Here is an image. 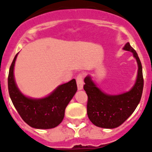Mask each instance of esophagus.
<instances>
[{
	"mask_svg": "<svg viewBox=\"0 0 152 152\" xmlns=\"http://www.w3.org/2000/svg\"><path fill=\"white\" fill-rule=\"evenodd\" d=\"M77 80V89L79 91L83 89V85H84V81H83V75L81 74L78 75L76 77Z\"/></svg>",
	"mask_w": 152,
	"mask_h": 152,
	"instance_id": "esophagus-1",
	"label": "esophagus"
}]
</instances>
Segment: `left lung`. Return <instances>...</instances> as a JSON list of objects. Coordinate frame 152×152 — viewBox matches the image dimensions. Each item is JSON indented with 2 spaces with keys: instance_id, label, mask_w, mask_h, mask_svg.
<instances>
[{
  "instance_id": "obj_1",
  "label": "left lung",
  "mask_w": 152,
  "mask_h": 152,
  "mask_svg": "<svg viewBox=\"0 0 152 152\" xmlns=\"http://www.w3.org/2000/svg\"><path fill=\"white\" fill-rule=\"evenodd\" d=\"M123 49L132 52L138 64L136 81L131 90L121 94H107L98 88L90 75L84 78V89L88 96L87 113L91 123L100 128L114 129L123 124L139 105L144 80L140 59L129 42Z\"/></svg>"
}]
</instances>
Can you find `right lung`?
I'll return each instance as SVG.
<instances>
[{
    "label": "right lung",
    "instance_id": "1",
    "mask_svg": "<svg viewBox=\"0 0 152 152\" xmlns=\"http://www.w3.org/2000/svg\"><path fill=\"white\" fill-rule=\"evenodd\" d=\"M17 55L8 75V91L13 106L23 121L31 127L39 129L55 128L63 120L65 108L77 92L76 80L72 79L61 84L45 97L35 99L26 96L19 90L13 75Z\"/></svg>",
    "mask_w": 152,
    "mask_h": 152
}]
</instances>
